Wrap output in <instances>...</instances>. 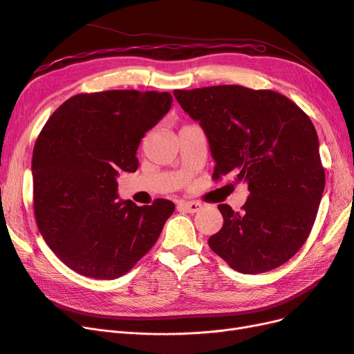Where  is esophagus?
I'll return each instance as SVG.
<instances>
[{
	"label": "esophagus",
	"mask_w": 354,
	"mask_h": 354,
	"mask_svg": "<svg viewBox=\"0 0 354 354\" xmlns=\"http://www.w3.org/2000/svg\"><path fill=\"white\" fill-rule=\"evenodd\" d=\"M180 207L183 208V209H186L187 212H198V211H201L202 208H203V205L201 202H195V201H189V202H180Z\"/></svg>",
	"instance_id": "34e87169"
}]
</instances>
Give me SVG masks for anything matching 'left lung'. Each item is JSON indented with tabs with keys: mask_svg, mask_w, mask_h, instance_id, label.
<instances>
[{
	"mask_svg": "<svg viewBox=\"0 0 354 354\" xmlns=\"http://www.w3.org/2000/svg\"><path fill=\"white\" fill-rule=\"evenodd\" d=\"M174 97L208 138L212 178L230 174L250 190L241 212L218 205L224 223L209 248L245 274L292 259L312 232L325 189L310 118L279 93L242 85L174 90Z\"/></svg>",
	"mask_w": 354,
	"mask_h": 354,
	"instance_id": "1",
	"label": "left lung"
}]
</instances>
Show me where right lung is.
I'll return each mask as SVG.
<instances>
[{"instance_id": "right-lung-1", "label": "right lung", "mask_w": 354, "mask_h": 354, "mask_svg": "<svg viewBox=\"0 0 354 354\" xmlns=\"http://www.w3.org/2000/svg\"><path fill=\"white\" fill-rule=\"evenodd\" d=\"M171 104L169 93L77 94L41 130L30 167L35 218L47 245L72 270L115 279L158 241L174 203L121 201L116 178L137 169L138 145Z\"/></svg>"}]
</instances>
